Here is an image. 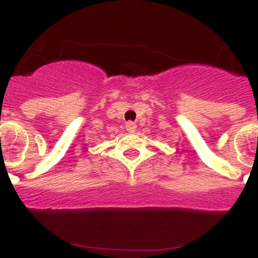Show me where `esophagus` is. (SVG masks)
Listing matches in <instances>:
<instances>
[{
	"label": "esophagus",
	"instance_id": "obj_1",
	"mask_svg": "<svg viewBox=\"0 0 258 258\" xmlns=\"http://www.w3.org/2000/svg\"><path fill=\"white\" fill-rule=\"evenodd\" d=\"M135 128H137V124H135L134 121H127V123H125V130H127L128 133H134Z\"/></svg>",
	"mask_w": 258,
	"mask_h": 258
}]
</instances>
